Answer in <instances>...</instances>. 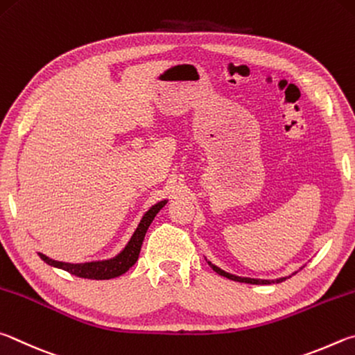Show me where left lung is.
I'll list each match as a JSON object with an SVG mask.
<instances>
[{"instance_id": "left-lung-1", "label": "left lung", "mask_w": 355, "mask_h": 355, "mask_svg": "<svg viewBox=\"0 0 355 355\" xmlns=\"http://www.w3.org/2000/svg\"><path fill=\"white\" fill-rule=\"evenodd\" d=\"M207 260V259H206ZM207 263L210 265V268H212L215 272H218L220 276H225L227 279H232V281H237V282H245V284H256V285H270V284H275V282H284L285 279L291 277L293 275H296L297 271L291 272V276H284V277H279V279H254V277H241V276H235V275H231V272H227L225 270H221L220 266L214 265L210 260H207Z\"/></svg>"}]
</instances>
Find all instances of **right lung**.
Segmentation results:
<instances>
[{
	"mask_svg": "<svg viewBox=\"0 0 355 355\" xmlns=\"http://www.w3.org/2000/svg\"><path fill=\"white\" fill-rule=\"evenodd\" d=\"M166 202L168 200H162L146 210L145 215L141 216L140 223L137 225L134 234L130 235L126 246H124L123 250L114 257L104 259V260H92V262H84V263H70V262H59V260L49 259L42 252H39V256L45 263L54 266V268L68 271L70 275L78 276V277L107 281V279L121 276L137 262V260H139L141 243H143V239H145L148 227L153 223L154 216L160 212V209L164 207Z\"/></svg>",
	"mask_w": 355,
	"mask_h": 355,
	"instance_id": "right-lung-1",
	"label": "right lung"
}]
</instances>
